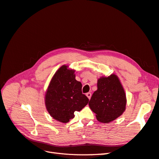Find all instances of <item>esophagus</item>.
<instances>
[{
	"instance_id": "34e87169",
	"label": "esophagus",
	"mask_w": 159,
	"mask_h": 159,
	"mask_svg": "<svg viewBox=\"0 0 159 159\" xmlns=\"http://www.w3.org/2000/svg\"><path fill=\"white\" fill-rule=\"evenodd\" d=\"M86 96H87L88 97V98L89 99H90V98H91V93H86Z\"/></svg>"
}]
</instances>
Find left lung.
<instances>
[{
    "instance_id": "8db88e82",
    "label": "left lung",
    "mask_w": 159,
    "mask_h": 159,
    "mask_svg": "<svg viewBox=\"0 0 159 159\" xmlns=\"http://www.w3.org/2000/svg\"><path fill=\"white\" fill-rule=\"evenodd\" d=\"M97 85L98 89L91 96L89 106L99 122H111L125 111V92L117 75L113 74L101 77Z\"/></svg>"
}]
</instances>
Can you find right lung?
<instances>
[{
  "label": "right lung",
  "instance_id": "1",
  "mask_svg": "<svg viewBox=\"0 0 159 159\" xmlns=\"http://www.w3.org/2000/svg\"><path fill=\"white\" fill-rule=\"evenodd\" d=\"M82 85L75 80V70L63 65L53 75L45 95L46 107L50 116L66 123L88 103L89 99L82 93Z\"/></svg>",
  "mask_w": 159,
  "mask_h": 159
}]
</instances>
